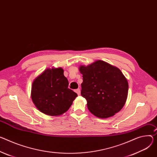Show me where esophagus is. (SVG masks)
Returning <instances> with one entry per match:
<instances>
[{"label": "esophagus", "instance_id": "34e87169", "mask_svg": "<svg viewBox=\"0 0 157 157\" xmlns=\"http://www.w3.org/2000/svg\"><path fill=\"white\" fill-rule=\"evenodd\" d=\"M75 91H76V93L78 94V95H80V94H81V90H80L79 88L76 89V90H75Z\"/></svg>", "mask_w": 157, "mask_h": 157}]
</instances>
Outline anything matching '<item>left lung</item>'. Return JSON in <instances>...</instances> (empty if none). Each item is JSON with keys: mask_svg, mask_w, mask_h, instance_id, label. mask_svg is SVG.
<instances>
[{"mask_svg": "<svg viewBox=\"0 0 157 157\" xmlns=\"http://www.w3.org/2000/svg\"><path fill=\"white\" fill-rule=\"evenodd\" d=\"M82 75L81 94L90 111L100 118L111 117L124 105L128 92L127 79L117 67L98 60L79 67Z\"/></svg>", "mask_w": 157, "mask_h": 157, "instance_id": "left-lung-1", "label": "left lung"}]
</instances>
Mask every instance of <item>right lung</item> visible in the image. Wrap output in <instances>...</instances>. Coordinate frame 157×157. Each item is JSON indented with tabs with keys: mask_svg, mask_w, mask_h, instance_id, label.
<instances>
[{
	"mask_svg": "<svg viewBox=\"0 0 157 157\" xmlns=\"http://www.w3.org/2000/svg\"><path fill=\"white\" fill-rule=\"evenodd\" d=\"M69 82L61 67L47 69L33 81L31 98L36 108L49 116L66 112L78 94L68 88Z\"/></svg>",
	"mask_w": 157,
	"mask_h": 157,
	"instance_id": "obj_1",
	"label": "right lung"
}]
</instances>
